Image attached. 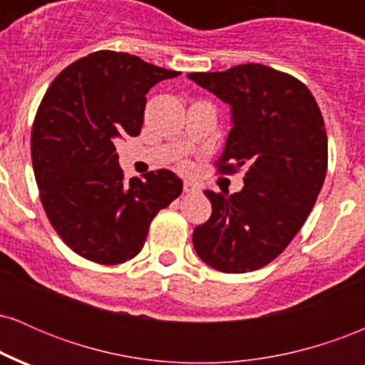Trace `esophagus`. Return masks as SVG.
I'll return each mask as SVG.
<instances>
[{"mask_svg":"<svg viewBox=\"0 0 365 365\" xmlns=\"http://www.w3.org/2000/svg\"><path fill=\"white\" fill-rule=\"evenodd\" d=\"M183 192H185V194H195V192H199V185L187 180V182H183Z\"/></svg>","mask_w":365,"mask_h":365,"instance_id":"1","label":"esophagus"}]
</instances>
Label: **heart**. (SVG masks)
Returning <instances> with one entry per match:
<instances>
[{"label": "heart", "instance_id": "b5f03b06", "mask_svg": "<svg viewBox=\"0 0 365 365\" xmlns=\"http://www.w3.org/2000/svg\"><path fill=\"white\" fill-rule=\"evenodd\" d=\"M182 168H188V163H182Z\"/></svg>", "mask_w": 365, "mask_h": 365}]
</instances>
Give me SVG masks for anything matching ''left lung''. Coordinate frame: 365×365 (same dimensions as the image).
Wrapping results in <instances>:
<instances>
[{"instance_id":"left-lung-1","label":"left lung","mask_w":365,"mask_h":365,"mask_svg":"<svg viewBox=\"0 0 365 365\" xmlns=\"http://www.w3.org/2000/svg\"><path fill=\"white\" fill-rule=\"evenodd\" d=\"M188 78L232 108L220 173L245 166L244 188L204 194L212 215L195 226V252L221 273H247L287 249L311 215L328 170V135L311 91L259 63Z\"/></svg>"}]
</instances>
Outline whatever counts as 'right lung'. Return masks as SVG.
<instances>
[{
	"mask_svg": "<svg viewBox=\"0 0 365 365\" xmlns=\"http://www.w3.org/2000/svg\"><path fill=\"white\" fill-rule=\"evenodd\" d=\"M178 75L103 49L66 66L46 91L32 166L49 223L83 259L113 266L135 257L154 216L182 194L170 170L125 182L115 148L116 137L140 133L150 87Z\"/></svg>",
	"mask_w": 365,
	"mask_h": 365,
	"instance_id": "1",
	"label": "right lung"
}]
</instances>
